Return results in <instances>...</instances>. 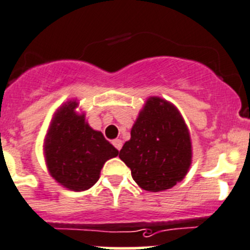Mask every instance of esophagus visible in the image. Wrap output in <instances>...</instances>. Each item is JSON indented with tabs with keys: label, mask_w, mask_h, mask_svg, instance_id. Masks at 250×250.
Masks as SVG:
<instances>
[{
	"label": "esophagus",
	"mask_w": 250,
	"mask_h": 250,
	"mask_svg": "<svg viewBox=\"0 0 250 250\" xmlns=\"http://www.w3.org/2000/svg\"><path fill=\"white\" fill-rule=\"evenodd\" d=\"M113 145H114V147H115V148L118 149V151H120L121 147H123V141H121L120 139H115L113 141Z\"/></svg>",
	"instance_id": "34e87169"
}]
</instances>
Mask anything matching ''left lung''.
Here are the masks:
<instances>
[{"mask_svg": "<svg viewBox=\"0 0 250 250\" xmlns=\"http://www.w3.org/2000/svg\"><path fill=\"white\" fill-rule=\"evenodd\" d=\"M119 157L147 191H162L182 182L191 165L192 149L179 110L166 99L149 97Z\"/></svg>", "mask_w": 250, "mask_h": 250, "instance_id": "left-lung-1", "label": "left lung"}]
</instances>
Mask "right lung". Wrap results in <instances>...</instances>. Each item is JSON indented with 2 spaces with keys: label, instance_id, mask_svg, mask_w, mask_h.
<instances>
[{
  "label": "right lung",
  "instance_id": "obj_1",
  "mask_svg": "<svg viewBox=\"0 0 250 250\" xmlns=\"http://www.w3.org/2000/svg\"><path fill=\"white\" fill-rule=\"evenodd\" d=\"M77 102L68 101L54 114L44 153L50 175L59 184L83 191L98 182L104 163L119 151L85 123L84 114H77Z\"/></svg>",
  "mask_w": 250,
  "mask_h": 250
}]
</instances>
